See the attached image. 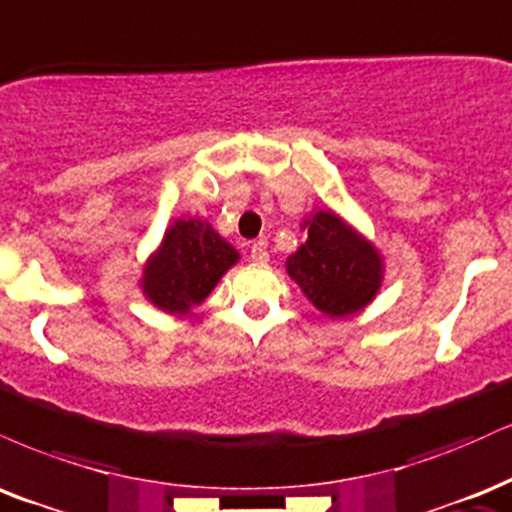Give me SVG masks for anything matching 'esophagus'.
<instances>
[{
	"label": "esophagus",
	"mask_w": 512,
	"mask_h": 512,
	"mask_svg": "<svg viewBox=\"0 0 512 512\" xmlns=\"http://www.w3.org/2000/svg\"><path fill=\"white\" fill-rule=\"evenodd\" d=\"M249 258L254 263H268V251H266V242L263 239H258L249 246Z\"/></svg>",
	"instance_id": "1"
}]
</instances>
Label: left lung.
I'll use <instances>...</instances> for the list:
<instances>
[{"mask_svg": "<svg viewBox=\"0 0 512 512\" xmlns=\"http://www.w3.org/2000/svg\"><path fill=\"white\" fill-rule=\"evenodd\" d=\"M304 225L309 234L287 258V273L323 314H357L381 287V258L374 246L330 210H318Z\"/></svg>", "mask_w": 512, "mask_h": 512, "instance_id": "obj_1", "label": "left lung"}]
</instances>
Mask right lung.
Wrapping results in <instances>:
<instances>
[{
    "label": "right lung",
    "mask_w": 512,
    "mask_h": 512,
    "mask_svg": "<svg viewBox=\"0 0 512 512\" xmlns=\"http://www.w3.org/2000/svg\"><path fill=\"white\" fill-rule=\"evenodd\" d=\"M237 251L222 242L210 225L179 220L167 230L160 251L143 275L148 299L170 314H186L208 297L215 282L237 263Z\"/></svg>",
    "instance_id": "right-lung-1"
}]
</instances>
